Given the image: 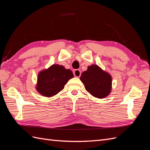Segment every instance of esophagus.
Wrapping results in <instances>:
<instances>
[{"label":"esophagus","mask_w":150,"mask_h":150,"mask_svg":"<svg viewBox=\"0 0 150 150\" xmlns=\"http://www.w3.org/2000/svg\"><path fill=\"white\" fill-rule=\"evenodd\" d=\"M74 75L75 77H77V78H79L81 76V71L79 69H76L74 71Z\"/></svg>","instance_id":"1"}]
</instances>
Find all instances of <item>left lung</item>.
I'll return each instance as SVG.
<instances>
[{"label": "left lung", "mask_w": 150, "mask_h": 150, "mask_svg": "<svg viewBox=\"0 0 150 150\" xmlns=\"http://www.w3.org/2000/svg\"><path fill=\"white\" fill-rule=\"evenodd\" d=\"M80 80L86 90L95 98H104L111 92V76L96 64L89 66L81 74Z\"/></svg>", "instance_id": "obj_1"}]
</instances>
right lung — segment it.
I'll use <instances>...</instances> for the list:
<instances>
[{"label": "right lung", "instance_id": "right-lung-1", "mask_svg": "<svg viewBox=\"0 0 150 150\" xmlns=\"http://www.w3.org/2000/svg\"><path fill=\"white\" fill-rule=\"evenodd\" d=\"M73 77L71 70L54 64L39 72L35 89L43 96L52 97L61 91L67 81Z\"/></svg>", "mask_w": 150, "mask_h": 150}]
</instances>
